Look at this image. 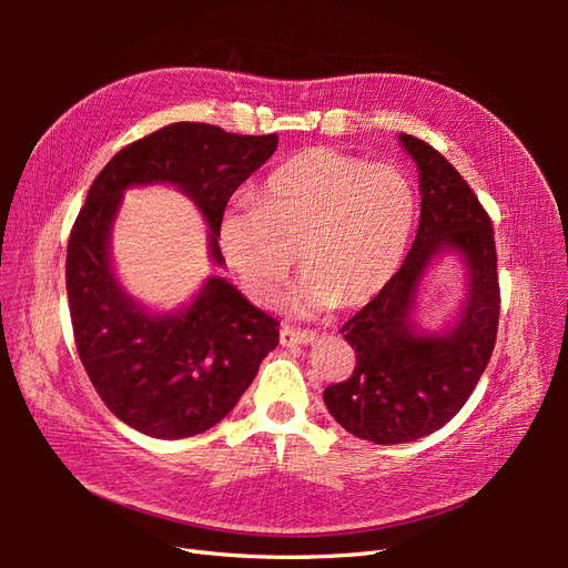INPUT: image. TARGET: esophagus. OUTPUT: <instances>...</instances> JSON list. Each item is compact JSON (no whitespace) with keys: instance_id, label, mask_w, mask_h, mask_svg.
<instances>
[{"instance_id":"34e87169","label":"esophagus","mask_w":568,"mask_h":568,"mask_svg":"<svg viewBox=\"0 0 568 568\" xmlns=\"http://www.w3.org/2000/svg\"><path fill=\"white\" fill-rule=\"evenodd\" d=\"M280 341H282V346H307V343L315 341V334L284 324L280 329Z\"/></svg>"}]
</instances>
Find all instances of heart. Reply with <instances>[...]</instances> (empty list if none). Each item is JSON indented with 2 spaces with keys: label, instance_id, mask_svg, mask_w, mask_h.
Segmentation results:
<instances>
[{
  "label": "heart",
  "instance_id": "obj_1",
  "mask_svg": "<svg viewBox=\"0 0 568 568\" xmlns=\"http://www.w3.org/2000/svg\"><path fill=\"white\" fill-rule=\"evenodd\" d=\"M415 225L400 170L334 149H307L267 178L257 199L220 217L217 244L246 294L274 303L298 257L307 270L296 311L372 301L393 280Z\"/></svg>",
  "mask_w": 568,
  "mask_h": 568
}]
</instances>
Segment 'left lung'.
Listing matches in <instances>:
<instances>
[{"mask_svg": "<svg viewBox=\"0 0 568 568\" xmlns=\"http://www.w3.org/2000/svg\"><path fill=\"white\" fill-rule=\"evenodd\" d=\"M400 142L419 168L417 239L393 280L341 326L355 348V369L324 388L332 417L376 445L417 440L448 424L486 372L500 322L490 215L440 151L412 134H400ZM445 245L470 267V298L450 335L422 337L410 329L408 307L430 255Z\"/></svg>", "mask_w": 568, "mask_h": 568, "instance_id": "1", "label": "left lung"}]
</instances>
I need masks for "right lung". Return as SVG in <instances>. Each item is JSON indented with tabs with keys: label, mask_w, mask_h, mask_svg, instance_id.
Here are the masks:
<instances>
[{
	"label": "right lung",
	"mask_w": 568,
	"mask_h": 568,
	"mask_svg": "<svg viewBox=\"0 0 568 568\" xmlns=\"http://www.w3.org/2000/svg\"><path fill=\"white\" fill-rule=\"evenodd\" d=\"M277 149V134L173 123L120 149L92 182L68 239L65 291L80 363L113 415L153 438H189L225 419L280 343V322L225 280H209L180 315H149L118 286L109 232L130 184L173 182L211 227L236 186Z\"/></svg>",
	"instance_id": "1"
}]
</instances>
